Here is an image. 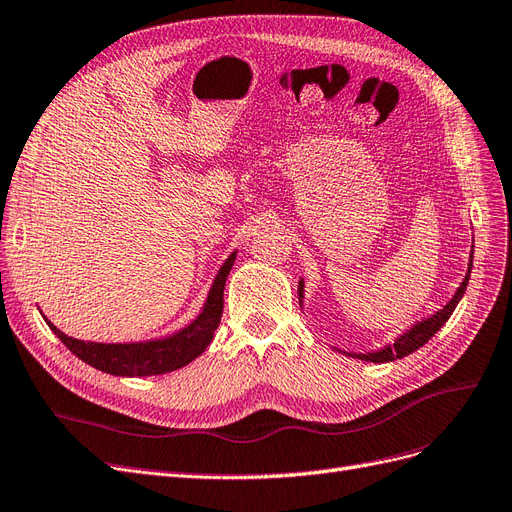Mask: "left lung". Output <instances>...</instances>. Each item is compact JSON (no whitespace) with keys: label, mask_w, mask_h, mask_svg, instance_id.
<instances>
[{"label":"left lung","mask_w":512,"mask_h":512,"mask_svg":"<svg viewBox=\"0 0 512 512\" xmlns=\"http://www.w3.org/2000/svg\"><path fill=\"white\" fill-rule=\"evenodd\" d=\"M472 258H474V245H472V252H470L468 273H466V277H463V282L459 284L457 292L453 294V299L448 301L442 309H438L436 314H431L429 318H423V320L414 322L410 329H406L399 337H395L393 344H386V346H382L380 350H371V352H346V350H339V348H335V346H333V348L339 350V352L348 354V356H354V359H361V361L389 363V361H395V359H404V356H408V354H412L414 350L425 346V344L429 342V339L444 327L446 320L451 318V314L455 312L457 303H459L461 297H463V292H466L468 280H470V273H472ZM303 290H305V284H303V280H301V282H299V303L303 301Z\"/></svg>","instance_id":"8db88e82"}]
</instances>
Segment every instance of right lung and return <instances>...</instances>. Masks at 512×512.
<instances>
[{"label": "right lung", "mask_w": 512, "mask_h": 512, "mask_svg": "<svg viewBox=\"0 0 512 512\" xmlns=\"http://www.w3.org/2000/svg\"><path fill=\"white\" fill-rule=\"evenodd\" d=\"M237 252H232L209 288L207 301L200 309V314L185 324L183 329L170 333L166 337L149 339V342H132V344H98V342H83V339L68 337L61 333L53 322L46 320L51 331L66 344V348L79 356L87 365L113 376L126 378H141V376H160L185 367L192 363L196 356L203 354L207 346L213 342L215 329L222 320L224 309V286L226 277L235 265Z\"/></svg>", "instance_id": "right-lung-1"}]
</instances>
